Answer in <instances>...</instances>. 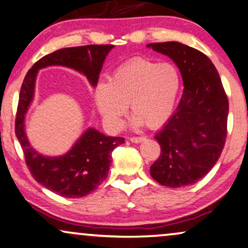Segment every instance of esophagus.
Listing matches in <instances>:
<instances>
[{
  "mask_svg": "<svg viewBox=\"0 0 248 248\" xmlns=\"http://www.w3.org/2000/svg\"><path fill=\"white\" fill-rule=\"evenodd\" d=\"M146 138H143V137H133V138H130V141L133 143H139V142H142Z\"/></svg>",
  "mask_w": 248,
  "mask_h": 248,
  "instance_id": "esophagus-1",
  "label": "esophagus"
}]
</instances>
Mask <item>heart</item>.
I'll return each instance as SVG.
<instances>
[{
    "label": "heart",
    "mask_w": 248,
    "mask_h": 248,
    "mask_svg": "<svg viewBox=\"0 0 248 248\" xmlns=\"http://www.w3.org/2000/svg\"><path fill=\"white\" fill-rule=\"evenodd\" d=\"M179 87L180 77L175 66L137 57L117 66L108 81L97 82L93 100L111 131L123 127L129 105L134 126L145 124L155 129L172 114Z\"/></svg>",
    "instance_id": "1"
}]
</instances>
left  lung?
Masks as SVG:
<instances>
[{
    "mask_svg": "<svg viewBox=\"0 0 248 248\" xmlns=\"http://www.w3.org/2000/svg\"><path fill=\"white\" fill-rule=\"evenodd\" d=\"M173 61L184 84L182 99L155 139L161 155L151 175L167 187H183L203 178L223 151L229 102L221 78L206 55L176 41L147 45Z\"/></svg>",
    "mask_w": 248,
    "mask_h": 248,
    "instance_id": "8db88e82",
    "label": "left lung"
}]
</instances>
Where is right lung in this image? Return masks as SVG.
Returning <instances> with one entry per match:
<instances>
[{
  "mask_svg": "<svg viewBox=\"0 0 248 248\" xmlns=\"http://www.w3.org/2000/svg\"><path fill=\"white\" fill-rule=\"evenodd\" d=\"M112 48V45H88L54 51L29 70L21 85L15 131L26 164L39 184L64 198H81L94 191L108 176L111 152L124 143V138L105 136L88 127L65 154L47 156L35 151L27 139L25 116L34 99L36 76L39 70L48 66H65L84 75L95 87L107 55Z\"/></svg>",
  "mask_w": 248,
  "mask_h": 248,
  "instance_id": "add662e5",
  "label": "right lung"
}]
</instances>
